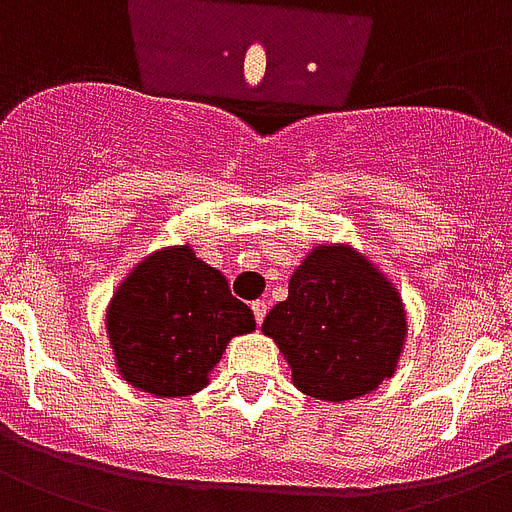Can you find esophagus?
Listing matches in <instances>:
<instances>
[{"label": "esophagus", "instance_id": "1", "mask_svg": "<svg viewBox=\"0 0 512 512\" xmlns=\"http://www.w3.org/2000/svg\"><path fill=\"white\" fill-rule=\"evenodd\" d=\"M251 312L253 317H256V322H264V317H267V301H253L251 304Z\"/></svg>", "mask_w": 512, "mask_h": 512}]
</instances>
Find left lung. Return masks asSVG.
<instances>
[{"label": "left lung", "mask_w": 512, "mask_h": 512, "mask_svg": "<svg viewBox=\"0 0 512 512\" xmlns=\"http://www.w3.org/2000/svg\"><path fill=\"white\" fill-rule=\"evenodd\" d=\"M306 396L357 399L394 375L407 320L396 288L349 245H320L288 282V298L267 314Z\"/></svg>", "instance_id": "obj_1"}]
</instances>
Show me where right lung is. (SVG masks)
I'll list each match as a JSON object with an SVG mask.
<instances>
[{
    "label": "right lung",
    "instance_id": "1",
    "mask_svg": "<svg viewBox=\"0 0 512 512\" xmlns=\"http://www.w3.org/2000/svg\"><path fill=\"white\" fill-rule=\"evenodd\" d=\"M256 327L219 269L190 245L166 248L132 269L108 306L118 372L153 396H190L208 383L235 335Z\"/></svg>",
    "mask_w": 512,
    "mask_h": 512
}]
</instances>
